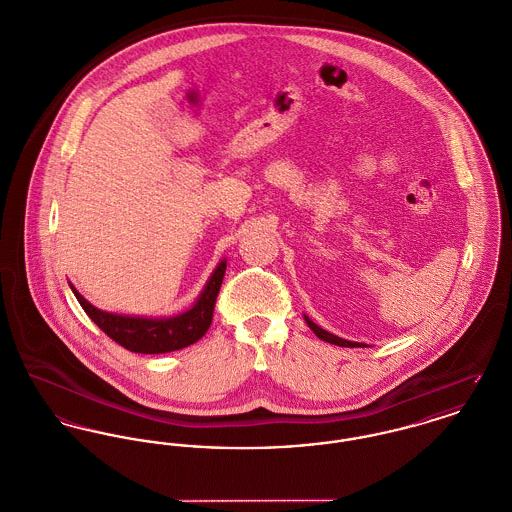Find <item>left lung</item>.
<instances>
[{"instance_id": "obj_1", "label": "left lung", "mask_w": 512, "mask_h": 512, "mask_svg": "<svg viewBox=\"0 0 512 512\" xmlns=\"http://www.w3.org/2000/svg\"><path fill=\"white\" fill-rule=\"evenodd\" d=\"M304 319H306V323H308V327L314 331L315 335L321 339V341H327V343H331V345H337V347H366L364 343H354V341H347V339H341V337H337V335H333V333H329V331H325V329H321L317 323H314L308 315L304 314Z\"/></svg>"}]
</instances>
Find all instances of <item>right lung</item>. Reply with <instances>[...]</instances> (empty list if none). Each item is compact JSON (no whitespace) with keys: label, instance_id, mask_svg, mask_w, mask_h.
Masks as SVG:
<instances>
[{"label":"right lung","instance_id":"add662e5","mask_svg":"<svg viewBox=\"0 0 512 512\" xmlns=\"http://www.w3.org/2000/svg\"><path fill=\"white\" fill-rule=\"evenodd\" d=\"M226 259H222L206 280L195 304L177 315L144 317V315L113 314L95 308L70 282L81 308L115 343L132 353L161 354L185 349L208 331L214 314L216 296L226 275Z\"/></svg>","mask_w":512,"mask_h":512}]
</instances>
